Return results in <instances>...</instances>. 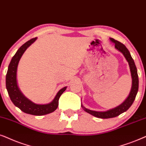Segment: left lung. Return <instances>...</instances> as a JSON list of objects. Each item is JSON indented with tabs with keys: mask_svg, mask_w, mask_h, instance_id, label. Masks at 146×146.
<instances>
[{
	"mask_svg": "<svg viewBox=\"0 0 146 146\" xmlns=\"http://www.w3.org/2000/svg\"><path fill=\"white\" fill-rule=\"evenodd\" d=\"M110 39L112 42L115 43V48L123 54L125 58V59L128 62V64H129V66L130 72H131L132 85L131 91H130L129 96L126 98V100L121 104H120L119 106L115 107V108L113 109H111V110L105 111H98L89 110V109L85 108L81 104V107H82V108L85 111L87 112L88 113L91 114V115L95 116V117L102 118V119H108V118L117 117V116L119 115L122 113L126 111L131 107L132 104L134 102V100H135L137 91H138L139 87V79L138 75H137V68L135 65V63H134L133 59H132L129 51L123 44L115 40L114 38H110Z\"/></svg>",
	"mask_w": 146,
	"mask_h": 146,
	"instance_id": "1",
	"label": "left lung"
}]
</instances>
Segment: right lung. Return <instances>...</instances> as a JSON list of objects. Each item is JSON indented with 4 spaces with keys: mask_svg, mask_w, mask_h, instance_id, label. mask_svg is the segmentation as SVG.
Returning <instances> with one entry per match:
<instances>
[{
    "mask_svg": "<svg viewBox=\"0 0 146 146\" xmlns=\"http://www.w3.org/2000/svg\"><path fill=\"white\" fill-rule=\"evenodd\" d=\"M36 38H37L36 37L32 38L23 44L19 48L15 55L13 56L9 67H8L7 73L6 75V87H7L9 96L13 104L20 109L21 111L26 113L31 114V115H43L53 112L54 111L57 110V107L59 106L60 96L66 90L67 87L60 89L53 100L47 104H35L32 101L29 100L27 97H25L23 93L21 92L18 84H17V72L19 62L27 48L31 44L33 43L36 40Z\"/></svg>",
    "mask_w": 146,
    "mask_h": 146,
    "instance_id": "obj_1",
    "label": "right lung"
}]
</instances>
